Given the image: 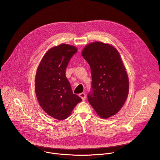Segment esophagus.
I'll return each instance as SVG.
<instances>
[{"label":"esophagus","mask_w":160,"mask_h":160,"mask_svg":"<svg viewBox=\"0 0 160 160\" xmlns=\"http://www.w3.org/2000/svg\"><path fill=\"white\" fill-rule=\"evenodd\" d=\"M79 96L82 98V99L83 101L85 100V99H86V95H85V93H83V92L80 93V94H79Z\"/></svg>","instance_id":"obj_1"}]
</instances>
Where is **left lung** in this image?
<instances>
[{"instance_id": "obj_1", "label": "left lung", "mask_w": 160, "mask_h": 160, "mask_svg": "<svg viewBox=\"0 0 160 160\" xmlns=\"http://www.w3.org/2000/svg\"><path fill=\"white\" fill-rule=\"evenodd\" d=\"M90 65L92 91L88 101L98 115L108 118L123 106L129 90V81L120 53L109 43L95 42L82 52Z\"/></svg>"}]
</instances>
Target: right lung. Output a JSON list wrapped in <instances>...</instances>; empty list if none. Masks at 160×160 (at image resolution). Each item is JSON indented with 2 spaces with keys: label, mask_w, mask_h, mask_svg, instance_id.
Wrapping results in <instances>:
<instances>
[{
  "label": "right lung",
  "mask_w": 160,
  "mask_h": 160,
  "mask_svg": "<svg viewBox=\"0 0 160 160\" xmlns=\"http://www.w3.org/2000/svg\"><path fill=\"white\" fill-rule=\"evenodd\" d=\"M77 49L62 43L51 48L43 56L35 76V93L43 110L51 117L62 120L71 115L82 99L73 93L66 77V69Z\"/></svg>",
  "instance_id": "right-lung-1"
}]
</instances>
